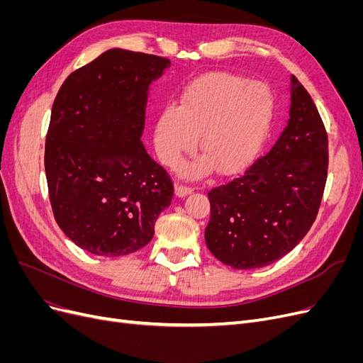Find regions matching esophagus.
Masks as SVG:
<instances>
[{
	"mask_svg": "<svg viewBox=\"0 0 363 363\" xmlns=\"http://www.w3.org/2000/svg\"><path fill=\"white\" fill-rule=\"evenodd\" d=\"M194 189L191 188V186H186V184H182V183H177L175 184V195L177 196H186L188 194H191Z\"/></svg>",
	"mask_w": 363,
	"mask_h": 363,
	"instance_id": "obj_1",
	"label": "esophagus"
}]
</instances>
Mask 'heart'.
I'll use <instances>...</instances> for the list:
<instances>
[{
    "label": "heart",
    "mask_w": 363,
    "mask_h": 363,
    "mask_svg": "<svg viewBox=\"0 0 363 363\" xmlns=\"http://www.w3.org/2000/svg\"><path fill=\"white\" fill-rule=\"evenodd\" d=\"M274 98L262 82L233 74H208L191 83L180 106L169 104L159 113L155 145L163 163L175 167L194 150L199 136L203 155L184 164L183 174L199 177L215 163L230 172L256 155L269 128Z\"/></svg>",
    "instance_id": "obj_1"
}]
</instances>
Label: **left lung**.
<instances>
[{"instance_id": "8db88e82", "label": "left lung", "mask_w": 363, "mask_h": 363, "mask_svg": "<svg viewBox=\"0 0 363 363\" xmlns=\"http://www.w3.org/2000/svg\"><path fill=\"white\" fill-rule=\"evenodd\" d=\"M328 139L318 108L292 77L288 125L265 156L207 192L206 245L236 269L267 267L309 232L327 182Z\"/></svg>"}]
</instances>
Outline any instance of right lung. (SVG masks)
I'll list each match as a JSON object with an SVG mask.
<instances>
[{
    "mask_svg": "<svg viewBox=\"0 0 363 363\" xmlns=\"http://www.w3.org/2000/svg\"><path fill=\"white\" fill-rule=\"evenodd\" d=\"M169 59L113 48L74 71L52 103L45 174L56 223L75 245L118 257L145 247L174 183L142 144L148 86Z\"/></svg>",
    "mask_w": 363,
    "mask_h": 363,
    "instance_id": "add662e5",
    "label": "right lung"
}]
</instances>
